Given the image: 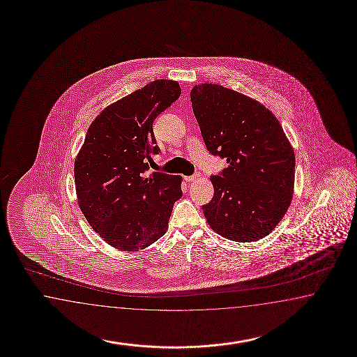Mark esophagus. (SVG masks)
<instances>
[{
	"label": "esophagus",
	"instance_id": "esophagus-1",
	"mask_svg": "<svg viewBox=\"0 0 357 357\" xmlns=\"http://www.w3.org/2000/svg\"><path fill=\"white\" fill-rule=\"evenodd\" d=\"M199 178V174L190 175V176H184V179L188 183L195 182Z\"/></svg>",
	"mask_w": 357,
	"mask_h": 357
}]
</instances>
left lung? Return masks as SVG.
<instances>
[{"mask_svg":"<svg viewBox=\"0 0 357 357\" xmlns=\"http://www.w3.org/2000/svg\"><path fill=\"white\" fill-rule=\"evenodd\" d=\"M207 150L228 167L210 181L214 197L202 206L210 228L227 239L255 242L282 220L292 201L294 151L262 103L219 84L190 91Z\"/></svg>","mask_w":357,"mask_h":357,"instance_id":"1","label":"left lung"}]
</instances>
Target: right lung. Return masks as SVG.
Wrapping results in <instances>:
<instances>
[{
    "instance_id": "add662e5",
    "label": "right lung",
    "mask_w": 357,
    "mask_h": 357,
    "mask_svg": "<svg viewBox=\"0 0 357 357\" xmlns=\"http://www.w3.org/2000/svg\"><path fill=\"white\" fill-rule=\"evenodd\" d=\"M182 93L178 82L158 79L111 103L89 126L74 162L78 205L89 225L114 248L137 252L167 230L182 176L152 173L159 153L152 124Z\"/></svg>"
}]
</instances>
